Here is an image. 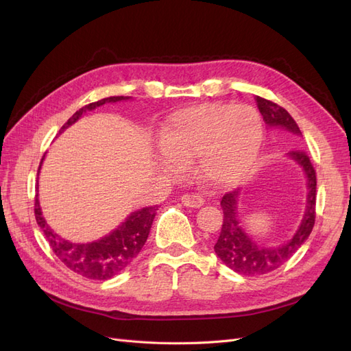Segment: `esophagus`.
I'll return each instance as SVG.
<instances>
[{"label": "esophagus", "mask_w": 351, "mask_h": 351, "mask_svg": "<svg viewBox=\"0 0 351 351\" xmlns=\"http://www.w3.org/2000/svg\"><path fill=\"white\" fill-rule=\"evenodd\" d=\"M182 202L184 206H189V208H200L204 205V199H202L200 195H196V193H184L182 196Z\"/></svg>", "instance_id": "obj_1"}]
</instances>
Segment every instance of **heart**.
<instances>
[{"label": "heart", "instance_id": "1", "mask_svg": "<svg viewBox=\"0 0 351 351\" xmlns=\"http://www.w3.org/2000/svg\"><path fill=\"white\" fill-rule=\"evenodd\" d=\"M263 127L247 105L205 104L173 115L165 133V168L182 174L197 158V174L215 187L241 183L256 165Z\"/></svg>", "mask_w": 351, "mask_h": 351}]
</instances>
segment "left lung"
Here are the masks:
<instances>
[{"mask_svg":"<svg viewBox=\"0 0 351 351\" xmlns=\"http://www.w3.org/2000/svg\"><path fill=\"white\" fill-rule=\"evenodd\" d=\"M254 101H256L258 108L267 125L278 127V129H285L293 134L302 136L299 125H297L293 117L282 107H280V105L261 97H256ZM289 155L304 171L309 193H307V206L302 224L294 232V236L287 243L277 247H265L247 236V232L240 226L237 212L240 189L226 193L221 199L224 221H222L221 232L214 246V250L217 256L228 268L240 275L259 277V275H265L278 269L281 265H284L299 250V247L307 240V237L311 236L316 215V173L309 156H307L303 149H293Z\"/></svg>","mask_w":351,"mask_h":351,"instance_id":"obj_1","label":"left lung"}]
</instances>
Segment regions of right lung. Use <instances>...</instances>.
Listing matches in <instances>:
<instances>
[{
	"label": "right lung",
	"mask_w": 351,
	"mask_h": 351,
	"mask_svg": "<svg viewBox=\"0 0 351 351\" xmlns=\"http://www.w3.org/2000/svg\"><path fill=\"white\" fill-rule=\"evenodd\" d=\"M124 99H130V97H110L84 105L83 108L70 117L69 121L61 127L60 133L76 123L86 111H92L107 102H119ZM42 161H44V158H42ZM156 210V206H147L132 212L121 226L97 241L71 243L66 239H61L49 228L44 217H42L38 195L35 197V218L38 226L44 231L52 252L69 269L90 280H110L121 272L127 265H130L149 236Z\"/></svg>",
	"instance_id": "right-lung-1"
}]
</instances>
